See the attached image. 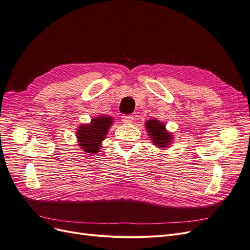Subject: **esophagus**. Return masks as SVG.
I'll return each mask as SVG.
<instances>
[{
	"instance_id": "obj_1",
	"label": "esophagus",
	"mask_w": 250,
	"mask_h": 250,
	"mask_svg": "<svg viewBox=\"0 0 250 250\" xmlns=\"http://www.w3.org/2000/svg\"><path fill=\"white\" fill-rule=\"evenodd\" d=\"M133 120H134V117H133L132 115H125V116H122V121H123V123H125V124L133 123Z\"/></svg>"
}]
</instances>
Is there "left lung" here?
Listing matches in <instances>:
<instances>
[{
	"label": "left lung",
	"mask_w": 250,
	"mask_h": 250,
	"mask_svg": "<svg viewBox=\"0 0 250 250\" xmlns=\"http://www.w3.org/2000/svg\"><path fill=\"white\" fill-rule=\"evenodd\" d=\"M146 132L151 137L153 144L160 148H166L172 142V134L168 132L165 128V124L158 121V120L152 119L147 120L146 122Z\"/></svg>",
	"instance_id": "8db88e82"
}]
</instances>
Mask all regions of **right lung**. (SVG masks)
<instances>
[{
    "label": "right lung",
    "instance_id": "right-lung-1",
    "mask_svg": "<svg viewBox=\"0 0 250 250\" xmlns=\"http://www.w3.org/2000/svg\"><path fill=\"white\" fill-rule=\"evenodd\" d=\"M113 118L107 116L95 117L89 124H82L77 129V138L79 146L87 155L99 152L102 142L105 138L109 127L112 126Z\"/></svg>",
    "mask_w": 250,
    "mask_h": 250
}]
</instances>
